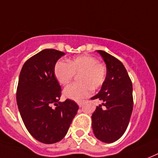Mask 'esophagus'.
Instances as JSON below:
<instances>
[{"mask_svg": "<svg viewBox=\"0 0 158 158\" xmlns=\"http://www.w3.org/2000/svg\"><path fill=\"white\" fill-rule=\"evenodd\" d=\"M83 103H84V101H79V102H78V105H79V107H81V106H83Z\"/></svg>", "mask_w": 158, "mask_h": 158, "instance_id": "34e87169", "label": "esophagus"}]
</instances>
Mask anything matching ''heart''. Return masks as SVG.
<instances>
[{
	"label": "heart",
	"instance_id": "b5f03b06",
	"mask_svg": "<svg viewBox=\"0 0 158 158\" xmlns=\"http://www.w3.org/2000/svg\"><path fill=\"white\" fill-rule=\"evenodd\" d=\"M54 75L61 85L66 86L72 82L75 75H78L79 83L69 86L64 90V96L75 101L88 97L92 89L103 85L106 79L107 69L96 57L82 55L68 61V63L58 61L54 66Z\"/></svg>",
	"mask_w": 158,
	"mask_h": 158
}]
</instances>
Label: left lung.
Returning a JSON list of instances; mask_svg holds the SVG:
<instances>
[{
  "mask_svg": "<svg viewBox=\"0 0 158 158\" xmlns=\"http://www.w3.org/2000/svg\"><path fill=\"white\" fill-rule=\"evenodd\" d=\"M106 64L107 75L98 94L91 99L102 104L92 114L95 136L105 143L120 139L127 130L133 110L132 83L125 66L108 52L97 50Z\"/></svg>",
  "mask_w": 158,
  "mask_h": 158,
  "instance_id": "obj_1",
  "label": "left lung"
}]
</instances>
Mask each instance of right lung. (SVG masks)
Returning a JSON list of instances; mask_svg holds the SVG:
<instances>
[{
	"instance_id": "right-lung-1",
	"label": "right lung",
	"mask_w": 158,
	"mask_h": 158,
	"mask_svg": "<svg viewBox=\"0 0 158 158\" xmlns=\"http://www.w3.org/2000/svg\"><path fill=\"white\" fill-rule=\"evenodd\" d=\"M63 55L52 48L42 50L26 61L19 75L16 94L19 113L29 133L44 143L63 139L79 110L72 100L59 101L61 88L53 69Z\"/></svg>"
}]
</instances>
